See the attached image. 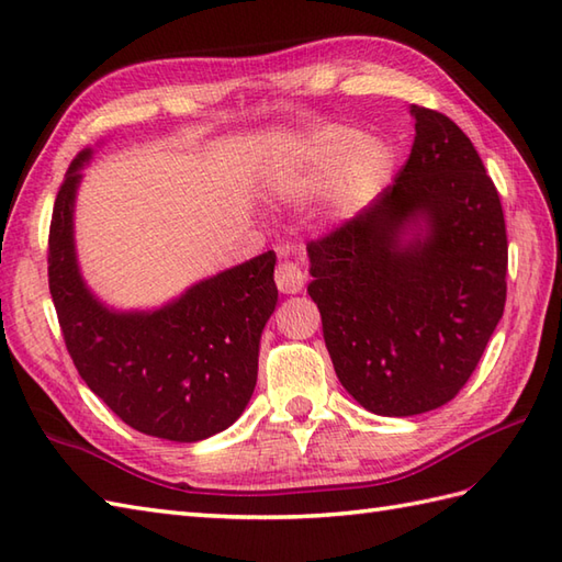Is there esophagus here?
I'll return each instance as SVG.
<instances>
[{
    "instance_id": "esophagus-1",
    "label": "esophagus",
    "mask_w": 562,
    "mask_h": 562,
    "mask_svg": "<svg viewBox=\"0 0 562 562\" xmlns=\"http://www.w3.org/2000/svg\"><path fill=\"white\" fill-rule=\"evenodd\" d=\"M276 284L282 294H296L304 290L306 272L296 263H292V260H282V263L276 268Z\"/></svg>"
}]
</instances>
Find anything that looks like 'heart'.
<instances>
[{
	"mask_svg": "<svg viewBox=\"0 0 562 562\" xmlns=\"http://www.w3.org/2000/svg\"><path fill=\"white\" fill-rule=\"evenodd\" d=\"M395 158L383 140H361L355 128L330 126L313 136L299 187L321 191L330 184V213L345 220L369 203L393 177Z\"/></svg>",
	"mask_w": 562,
	"mask_h": 562,
	"instance_id": "heart-1",
	"label": "heart"
}]
</instances>
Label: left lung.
Listing matches in <instances>:
<instances>
[{
    "mask_svg": "<svg viewBox=\"0 0 562 562\" xmlns=\"http://www.w3.org/2000/svg\"><path fill=\"white\" fill-rule=\"evenodd\" d=\"M412 116L414 146L393 184L306 244L335 373L381 416L424 414L458 395L507 294L498 189L450 116L419 104ZM412 226L423 232L404 240Z\"/></svg>",
    "mask_w": 562,
    "mask_h": 562,
    "instance_id": "obj_1",
    "label": "left lung"
}]
</instances>
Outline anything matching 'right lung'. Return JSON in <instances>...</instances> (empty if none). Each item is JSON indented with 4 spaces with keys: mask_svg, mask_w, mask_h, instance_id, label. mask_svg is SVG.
Instances as JSON below:
<instances>
[{
    "mask_svg": "<svg viewBox=\"0 0 562 562\" xmlns=\"http://www.w3.org/2000/svg\"><path fill=\"white\" fill-rule=\"evenodd\" d=\"M83 150L64 177L49 222L47 278L69 357L124 424L195 442L239 419L258 375V342L278 304L266 251L153 313H116L88 292L74 254V199Z\"/></svg>",
    "mask_w": 562,
    "mask_h": 562,
    "instance_id": "obj_1",
    "label": "right lung"
}]
</instances>
